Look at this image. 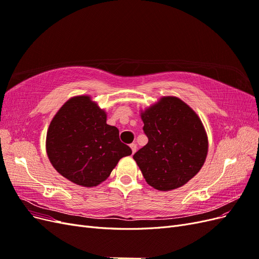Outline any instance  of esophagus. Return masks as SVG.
<instances>
[{"label": "esophagus", "instance_id": "esophagus-1", "mask_svg": "<svg viewBox=\"0 0 259 259\" xmlns=\"http://www.w3.org/2000/svg\"><path fill=\"white\" fill-rule=\"evenodd\" d=\"M130 147H131V149H132V152H133V153H135V152H136V150H137V145L133 143V144H131V145H130Z\"/></svg>", "mask_w": 259, "mask_h": 259}]
</instances>
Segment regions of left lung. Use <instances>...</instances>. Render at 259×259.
<instances>
[{"label":"left lung","instance_id":"obj_1","mask_svg":"<svg viewBox=\"0 0 259 259\" xmlns=\"http://www.w3.org/2000/svg\"><path fill=\"white\" fill-rule=\"evenodd\" d=\"M148 144L133 155L146 182L160 191L176 189L199 173L208 142L192 109L177 97H162L140 113Z\"/></svg>","mask_w":259,"mask_h":259}]
</instances>
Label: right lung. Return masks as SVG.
Returning a JSON list of instances; mask_svg holds the SVG:
<instances>
[{
    "mask_svg": "<svg viewBox=\"0 0 259 259\" xmlns=\"http://www.w3.org/2000/svg\"><path fill=\"white\" fill-rule=\"evenodd\" d=\"M46 152L54 168L79 186L96 187L110 176L123 156L132 154L119 130L90 96L69 99L53 117Z\"/></svg>",
    "mask_w": 259,
    "mask_h": 259,
    "instance_id": "right-lung-1",
    "label": "right lung"
}]
</instances>
